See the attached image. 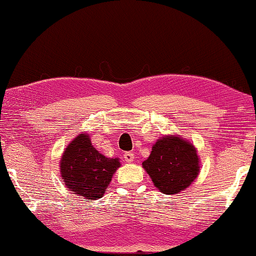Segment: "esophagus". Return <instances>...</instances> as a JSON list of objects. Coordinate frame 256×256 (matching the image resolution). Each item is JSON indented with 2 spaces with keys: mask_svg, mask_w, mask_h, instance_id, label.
Returning <instances> with one entry per match:
<instances>
[{
  "mask_svg": "<svg viewBox=\"0 0 256 256\" xmlns=\"http://www.w3.org/2000/svg\"><path fill=\"white\" fill-rule=\"evenodd\" d=\"M123 158H124L126 162H133L134 158H136V156H134L133 152L128 151V152H124V155H123Z\"/></svg>",
  "mask_w": 256,
  "mask_h": 256,
  "instance_id": "1",
  "label": "esophagus"
}]
</instances>
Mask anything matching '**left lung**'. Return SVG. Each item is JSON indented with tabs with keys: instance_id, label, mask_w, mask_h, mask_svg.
Returning a JSON list of instances; mask_svg holds the SVG:
<instances>
[{
	"instance_id": "1",
	"label": "left lung",
	"mask_w": 256,
	"mask_h": 256,
	"mask_svg": "<svg viewBox=\"0 0 256 256\" xmlns=\"http://www.w3.org/2000/svg\"><path fill=\"white\" fill-rule=\"evenodd\" d=\"M142 167L164 194L182 192L194 182L200 168L195 148L180 136L158 139Z\"/></svg>"
}]
</instances>
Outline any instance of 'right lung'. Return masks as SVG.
Segmentation results:
<instances>
[{
	"mask_svg": "<svg viewBox=\"0 0 256 256\" xmlns=\"http://www.w3.org/2000/svg\"><path fill=\"white\" fill-rule=\"evenodd\" d=\"M118 167L117 158H105L92 146L88 134H79L63 152L61 176L68 190L95 200L102 198Z\"/></svg>",
	"mask_w": 256,
	"mask_h": 256,
	"instance_id": "1",
	"label": "right lung"
}]
</instances>
